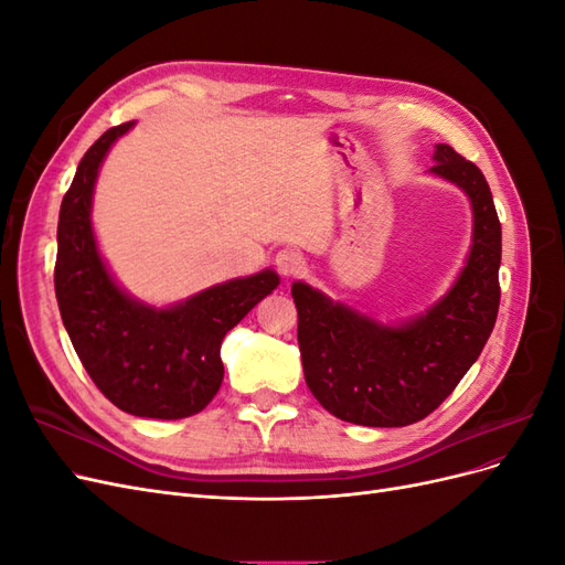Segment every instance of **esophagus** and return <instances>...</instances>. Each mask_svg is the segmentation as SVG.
I'll use <instances>...</instances> for the list:
<instances>
[{
  "mask_svg": "<svg viewBox=\"0 0 565 565\" xmlns=\"http://www.w3.org/2000/svg\"><path fill=\"white\" fill-rule=\"evenodd\" d=\"M276 266L282 276H297L303 266V256L299 249H280L276 256Z\"/></svg>",
  "mask_w": 565,
  "mask_h": 565,
  "instance_id": "obj_1",
  "label": "esophagus"
}]
</instances>
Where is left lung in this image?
Instances as JSON below:
<instances>
[{"mask_svg":"<svg viewBox=\"0 0 565 565\" xmlns=\"http://www.w3.org/2000/svg\"><path fill=\"white\" fill-rule=\"evenodd\" d=\"M431 174L471 200L473 237L450 292L403 324H382L292 285L303 377L334 417L363 426H407L431 415L481 355L500 309L502 226L481 169L438 143Z\"/></svg>","mask_w":565,"mask_h":565,"instance_id":"1","label":"left lung"}]
</instances>
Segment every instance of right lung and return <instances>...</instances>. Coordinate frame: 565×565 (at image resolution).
Instances as JSON below:
<instances>
[{"label": "right lung", "mask_w": 565, "mask_h": 565, "mask_svg": "<svg viewBox=\"0 0 565 565\" xmlns=\"http://www.w3.org/2000/svg\"><path fill=\"white\" fill-rule=\"evenodd\" d=\"M134 122L108 129L84 152L58 214L54 285L61 318L84 370L104 396L136 417L183 419L210 405L224 380L221 341L278 287L270 268L214 285L169 309L117 287L92 228L98 167Z\"/></svg>", "instance_id": "add662e5"}]
</instances>
